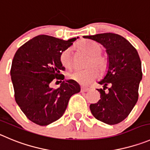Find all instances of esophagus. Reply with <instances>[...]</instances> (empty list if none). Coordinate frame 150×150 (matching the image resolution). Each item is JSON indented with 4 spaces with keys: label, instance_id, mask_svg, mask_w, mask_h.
<instances>
[{
    "label": "esophagus",
    "instance_id": "esophagus-1",
    "mask_svg": "<svg viewBox=\"0 0 150 150\" xmlns=\"http://www.w3.org/2000/svg\"><path fill=\"white\" fill-rule=\"evenodd\" d=\"M89 90V89L87 87H83V86H81V92H88Z\"/></svg>",
    "mask_w": 150,
    "mask_h": 150
}]
</instances>
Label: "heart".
Instances as JSON below:
<instances>
[{
  "label": "heart",
  "instance_id": "1",
  "mask_svg": "<svg viewBox=\"0 0 150 150\" xmlns=\"http://www.w3.org/2000/svg\"><path fill=\"white\" fill-rule=\"evenodd\" d=\"M78 48L90 55L88 60L87 66L91 67L84 70H75L69 73L68 76L72 81L78 82L81 84L86 85L93 81L98 76V71L100 72L106 70L107 67V60L104 56L100 54L102 47L100 43L91 40H83L80 41L77 45ZM60 62L66 69H71L72 67V49L67 48L60 54Z\"/></svg>",
  "mask_w": 150,
  "mask_h": 150
}]
</instances>
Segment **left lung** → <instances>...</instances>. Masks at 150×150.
<instances>
[{
	"mask_svg": "<svg viewBox=\"0 0 150 150\" xmlns=\"http://www.w3.org/2000/svg\"><path fill=\"white\" fill-rule=\"evenodd\" d=\"M100 43L108 54L109 67L106 76L98 82L100 99L89 106L96 119L114 125L129 115L138 99V88L142 78L141 62L136 49L122 36L101 33L83 36Z\"/></svg>",
	"mask_w": 150,
	"mask_h": 150,
	"instance_id": "1",
	"label": "left lung"
}]
</instances>
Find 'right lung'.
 Returning <instances> with one entry per match:
<instances>
[{
    "mask_svg": "<svg viewBox=\"0 0 150 150\" xmlns=\"http://www.w3.org/2000/svg\"><path fill=\"white\" fill-rule=\"evenodd\" d=\"M77 38L64 40L40 35L22 45L14 56L10 74L15 101L35 124L47 126L59 119L71 96L81 91L75 81H64L61 72L65 68L60 62L61 53ZM54 79L62 83L58 89L49 86Z\"/></svg>",
    "mask_w": 150,
    "mask_h": 150,
    "instance_id": "1",
    "label": "right lung"
}]
</instances>
